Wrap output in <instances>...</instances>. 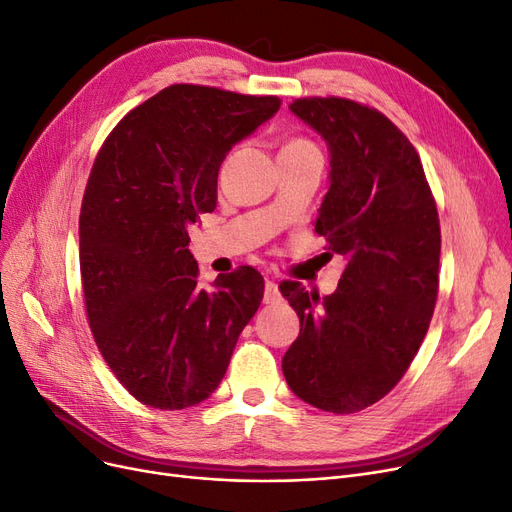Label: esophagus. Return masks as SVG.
Masks as SVG:
<instances>
[{"label": "esophagus", "mask_w": 512, "mask_h": 512, "mask_svg": "<svg viewBox=\"0 0 512 512\" xmlns=\"http://www.w3.org/2000/svg\"><path fill=\"white\" fill-rule=\"evenodd\" d=\"M282 299L280 289L274 280H266V291H263V304H278Z\"/></svg>", "instance_id": "1"}]
</instances>
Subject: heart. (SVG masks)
<instances>
[{
  "instance_id": "b5f03b06",
  "label": "heart",
  "mask_w": 512,
  "mask_h": 512,
  "mask_svg": "<svg viewBox=\"0 0 512 512\" xmlns=\"http://www.w3.org/2000/svg\"><path fill=\"white\" fill-rule=\"evenodd\" d=\"M282 149H285V151H301V149H316V147L310 141H306V139H293Z\"/></svg>"
}]
</instances>
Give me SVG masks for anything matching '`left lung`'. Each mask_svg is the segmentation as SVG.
<instances>
[{"label": "left lung", "mask_w": 512, "mask_h": 512, "mask_svg": "<svg viewBox=\"0 0 512 512\" xmlns=\"http://www.w3.org/2000/svg\"><path fill=\"white\" fill-rule=\"evenodd\" d=\"M289 109L329 147L314 230L346 270L325 297L299 282L280 287L301 325L282 373L308 405L356 413L399 384L424 342L439 291V213L418 151L384 113L335 97Z\"/></svg>", "instance_id": "1"}]
</instances>
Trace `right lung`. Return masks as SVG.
I'll return each instance as SVG.
<instances>
[{
	"instance_id": "1",
	"label": "right lung",
	"mask_w": 512,
	"mask_h": 512,
	"mask_svg": "<svg viewBox=\"0 0 512 512\" xmlns=\"http://www.w3.org/2000/svg\"><path fill=\"white\" fill-rule=\"evenodd\" d=\"M280 103L168 86L126 113L94 160L80 213L88 323L113 375L143 405L175 411L206 401L261 304L253 268L200 289L187 230L215 211L230 149Z\"/></svg>"
}]
</instances>
